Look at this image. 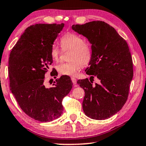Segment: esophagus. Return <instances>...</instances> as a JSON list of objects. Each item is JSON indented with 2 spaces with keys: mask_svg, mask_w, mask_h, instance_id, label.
Here are the masks:
<instances>
[{
  "mask_svg": "<svg viewBox=\"0 0 146 146\" xmlns=\"http://www.w3.org/2000/svg\"><path fill=\"white\" fill-rule=\"evenodd\" d=\"M71 80H72V82L74 85L76 84V79L75 78H71Z\"/></svg>",
  "mask_w": 146,
  "mask_h": 146,
  "instance_id": "1",
  "label": "esophagus"
}]
</instances>
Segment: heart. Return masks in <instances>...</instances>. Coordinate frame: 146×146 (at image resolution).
Returning a JSON list of instances; mask_svg holds the SVG:
<instances>
[{
  "label": "heart",
  "mask_w": 146,
  "mask_h": 146,
  "mask_svg": "<svg viewBox=\"0 0 146 146\" xmlns=\"http://www.w3.org/2000/svg\"><path fill=\"white\" fill-rule=\"evenodd\" d=\"M60 44L63 50H70L68 62H60L57 66L60 74L69 76L77 74L82 66L90 62L92 51L89 44L84 42L82 38L72 33H67L60 39ZM51 59L57 61L59 59L60 51L57 46L53 45L50 50Z\"/></svg>",
  "instance_id": "heart-1"
}]
</instances>
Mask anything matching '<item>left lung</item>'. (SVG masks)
<instances>
[{
	"label": "left lung",
	"instance_id": "1",
	"mask_svg": "<svg viewBox=\"0 0 146 146\" xmlns=\"http://www.w3.org/2000/svg\"><path fill=\"white\" fill-rule=\"evenodd\" d=\"M72 29L88 39L92 56L86 74L89 80H78L84 89L83 110L93 119L104 120L111 117L124 106L133 77L131 54L126 41L115 29L102 21L73 25ZM94 77L100 80L95 86Z\"/></svg>",
	"mask_w": 146,
	"mask_h": 146
}]
</instances>
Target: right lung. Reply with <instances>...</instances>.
<instances>
[{"mask_svg": "<svg viewBox=\"0 0 146 146\" xmlns=\"http://www.w3.org/2000/svg\"><path fill=\"white\" fill-rule=\"evenodd\" d=\"M64 25L36 24L29 27L9 58L10 90L22 110L38 121H51L61 115L62 100L72 87L69 76H61L50 88L44 84L45 74L53 62L51 48Z\"/></svg>", "mask_w": 146, "mask_h": 146, "instance_id": "obj_1", "label": "right lung"}]
</instances>
